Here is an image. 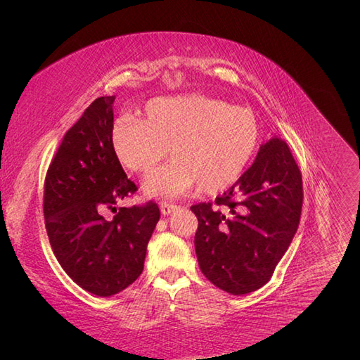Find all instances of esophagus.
<instances>
[{
    "instance_id": "obj_1",
    "label": "esophagus",
    "mask_w": 360,
    "mask_h": 360,
    "mask_svg": "<svg viewBox=\"0 0 360 360\" xmlns=\"http://www.w3.org/2000/svg\"><path fill=\"white\" fill-rule=\"evenodd\" d=\"M176 209H177V205H174V204H168V202H162V204H160V213H162L163 216L171 214Z\"/></svg>"
}]
</instances>
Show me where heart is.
<instances>
[{"instance_id": "obj_1", "label": "heart", "mask_w": 360, "mask_h": 360, "mask_svg": "<svg viewBox=\"0 0 360 360\" xmlns=\"http://www.w3.org/2000/svg\"><path fill=\"white\" fill-rule=\"evenodd\" d=\"M259 136L252 110L189 94L151 99L144 120L120 117L111 130V147L120 165L147 176L171 146L174 159L147 179L144 191L150 197H179L195 186L201 193L233 186L255 155Z\"/></svg>"}]
</instances>
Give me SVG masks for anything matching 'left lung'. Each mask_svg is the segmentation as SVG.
Returning <instances> with one entry per match:
<instances>
[{
  "mask_svg": "<svg viewBox=\"0 0 360 360\" xmlns=\"http://www.w3.org/2000/svg\"><path fill=\"white\" fill-rule=\"evenodd\" d=\"M302 202L300 169L275 135L214 205L191 207L198 219L195 252L204 276L234 296L267 284L297 231Z\"/></svg>",
  "mask_w": 360,
  "mask_h": 360,
  "instance_id": "obj_1",
  "label": "left lung"
}]
</instances>
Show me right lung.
Here are the masks:
<instances>
[{"label":"right lung","mask_w":360,"mask_h":360,"mask_svg":"<svg viewBox=\"0 0 360 360\" xmlns=\"http://www.w3.org/2000/svg\"><path fill=\"white\" fill-rule=\"evenodd\" d=\"M115 96L96 99L64 135L45 180L43 213L53 254L85 291L110 297L144 270L159 207H120L111 221L103 212L136 191L114 156Z\"/></svg>","instance_id":"obj_1"}]
</instances>
